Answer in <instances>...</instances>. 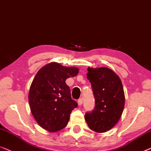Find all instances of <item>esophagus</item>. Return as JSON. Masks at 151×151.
I'll return each mask as SVG.
<instances>
[{
	"mask_svg": "<svg viewBox=\"0 0 151 151\" xmlns=\"http://www.w3.org/2000/svg\"><path fill=\"white\" fill-rule=\"evenodd\" d=\"M77 103H78V105H79V106H81V105H82V103H83V99H82V98H81V99H79L78 100Z\"/></svg>",
	"mask_w": 151,
	"mask_h": 151,
	"instance_id": "esophagus-1",
	"label": "esophagus"
}]
</instances>
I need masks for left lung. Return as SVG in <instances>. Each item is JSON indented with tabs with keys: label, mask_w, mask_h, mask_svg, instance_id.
<instances>
[{
	"label": "left lung",
	"mask_w": 151,
	"mask_h": 151,
	"mask_svg": "<svg viewBox=\"0 0 151 151\" xmlns=\"http://www.w3.org/2000/svg\"><path fill=\"white\" fill-rule=\"evenodd\" d=\"M88 71L95 107L86 114L85 119L90 129L104 133L113 128L121 118L125 102L124 89L120 77L108 68H88Z\"/></svg>",
	"instance_id": "1"
}]
</instances>
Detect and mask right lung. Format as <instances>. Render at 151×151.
I'll list each match as a JSON object with an SVG mask.
<instances>
[{
    "instance_id": "add662e5",
    "label": "right lung",
    "mask_w": 151,
    "mask_h": 151,
    "mask_svg": "<svg viewBox=\"0 0 151 151\" xmlns=\"http://www.w3.org/2000/svg\"><path fill=\"white\" fill-rule=\"evenodd\" d=\"M78 70L76 67L51 62L36 74L29 90V103L31 114L42 128L56 132L66 127L77 103L72 99L65 80L75 76Z\"/></svg>"
}]
</instances>
